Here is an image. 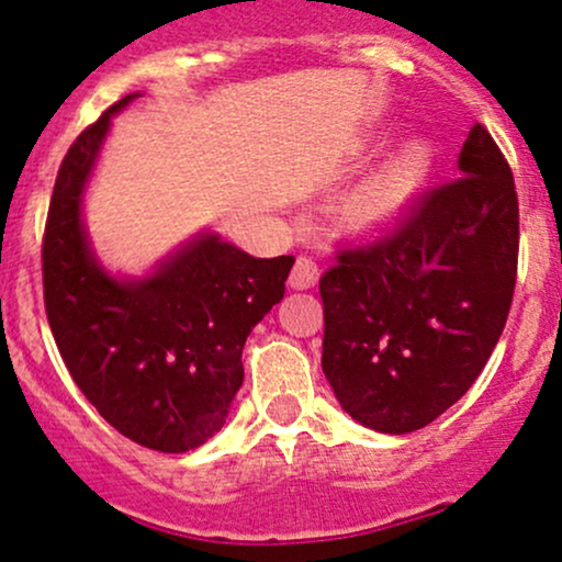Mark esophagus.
<instances>
[{
  "instance_id": "34e87169",
  "label": "esophagus",
  "mask_w": 562,
  "mask_h": 562,
  "mask_svg": "<svg viewBox=\"0 0 562 562\" xmlns=\"http://www.w3.org/2000/svg\"><path fill=\"white\" fill-rule=\"evenodd\" d=\"M317 280H319L317 261L310 256H301L291 271V288H295V291H306V288L317 285Z\"/></svg>"
}]
</instances>
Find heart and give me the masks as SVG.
Returning <instances> with one entry per match:
<instances>
[{"mask_svg":"<svg viewBox=\"0 0 562 562\" xmlns=\"http://www.w3.org/2000/svg\"><path fill=\"white\" fill-rule=\"evenodd\" d=\"M427 172V154L422 146H408L351 194L347 215L355 224H379L392 218L422 183Z\"/></svg>","mask_w":562,"mask_h":562,"instance_id":"obj_1","label":"heart"}]
</instances>
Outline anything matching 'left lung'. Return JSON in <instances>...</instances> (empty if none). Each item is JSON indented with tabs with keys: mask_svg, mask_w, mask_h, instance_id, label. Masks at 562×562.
<instances>
[{
	"mask_svg": "<svg viewBox=\"0 0 562 562\" xmlns=\"http://www.w3.org/2000/svg\"><path fill=\"white\" fill-rule=\"evenodd\" d=\"M459 170L384 237L338 250L319 280L323 371L362 427H427L464 397L507 325L520 211L483 125L467 135Z\"/></svg>",
	"mask_w": 562,
	"mask_h": 562,
	"instance_id": "left-lung-1",
	"label": "left lung"
}]
</instances>
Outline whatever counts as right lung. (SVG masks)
Returning <instances> with one entry per match:
<instances>
[{
    "label": "right lung",
    "instance_id": "obj_1",
    "mask_svg": "<svg viewBox=\"0 0 562 562\" xmlns=\"http://www.w3.org/2000/svg\"><path fill=\"white\" fill-rule=\"evenodd\" d=\"M133 98L85 127L60 162L42 239L45 312L71 379L111 427L183 453L224 427L245 338L282 301L295 258H252L202 234L144 280L106 274L79 205L111 116Z\"/></svg>",
    "mask_w": 562,
    "mask_h": 562
}]
</instances>
